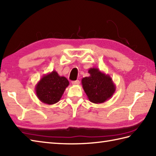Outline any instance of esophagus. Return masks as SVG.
Here are the masks:
<instances>
[{
  "mask_svg": "<svg viewBox=\"0 0 156 156\" xmlns=\"http://www.w3.org/2000/svg\"><path fill=\"white\" fill-rule=\"evenodd\" d=\"M72 84H74V85H78L79 84H80V81L79 80H75V81H72Z\"/></svg>",
  "mask_w": 156,
  "mask_h": 156,
  "instance_id": "34e87169",
  "label": "esophagus"
}]
</instances>
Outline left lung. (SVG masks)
<instances>
[{
    "label": "left lung",
    "mask_w": 156,
    "mask_h": 156,
    "mask_svg": "<svg viewBox=\"0 0 156 156\" xmlns=\"http://www.w3.org/2000/svg\"><path fill=\"white\" fill-rule=\"evenodd\" d=\"M88 72L90 76L82 79V85L90 101L98 104L112 98L115 85L110 76L97 68H90Z\"/></svg>",
    "instance_id": "8db88e82"
}]
</instances>
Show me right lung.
Returning a JSON list of instances; mask_svg holds the SVG:
<instances>
[{"mask_svg": "<svg viewBox=\"0 0 156 156\" xmlns=\"http://www.w3.org/2000/svg\"><path fill=\"white\" fill-rule=\"evenodd\" d=\"M69 84L68 79L64 76H60L55 70H53L42 76L36 84V96L41 102L46 104H55L62 98Z\"/></svg>", "mask_w": 156, "mask_h": 156, "instance_id": "right-lung-1", "label": "right lung"}]
</instances>
